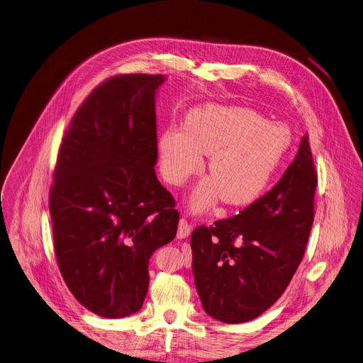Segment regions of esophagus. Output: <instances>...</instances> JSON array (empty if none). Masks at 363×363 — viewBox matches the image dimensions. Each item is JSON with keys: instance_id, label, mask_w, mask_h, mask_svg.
Returning a JSON list of instances; mask_svg holds the SVG:
<instances>
[{"instance_id": "esophagus-1", "label": "esophagus", "mask_w": 363, "mask_h": 363, "mask_svg": "<svg viewBox=\"0 0 363 363\" xmlns=\"http://www.w3.org/2000/svg\"><path fill=\"white\" fill-rule=\"evenodd\" d=\"M189 232H191V224H189L185 218H181V220H179V224H178L177 238H178V239H185V238L189 236Z\"/></svg>"}]
</instances>
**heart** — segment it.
Here are the masks:
<instances>
[{"mask_svg": "<svg viewBox=\"0 0 363 363\" xmlns=\"http://www.w3.org/2000/svg\"><path fill=\"white\" fill-rule=\"evenodd\" d=\"M291 146L289 130L265 123L242 107L210 104L192 110L182 128H168L159 139L160 171L169 184L179 185L203 167L211 178L196 186L192 207L208 208L218 196L223 203L243 207L265 192Z\"/></svg>", "mask_w": 363, "mask_h": 363, "instance_id": "heart-1", "label": "heart"}]
</instances>
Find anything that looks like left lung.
I'll list each match as a JSON object with an SVG mask.
<instances>
[{
    "mask_svg": "<svg viewBox=\"0 0 363 363\" xmlns=\"http://www.w3.org/2000/svg\"><path fill=\"white\" fill-rule=\"evenodd\" d=\"M317 171L308 135L281 179L239 214L191 235L192 274L206 313L245 323L284 294L304 257L314 221Z\"/></svg>",
    "mask_w": 363,
    "mask_h": 363,
    "instance_id": "obj_1",
    "label": "left lung"
}]
</instances>
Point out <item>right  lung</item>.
<instances>
[{
  "label": "right lung",
  "mask_w": 363,
  "mask_h": 363,
  "mask_svg": "<svg viewBox=\"0 0 363 363\" xmlns=\"http://www.w3.org/2000/svg\"><path fill=\"white\" fill-rule=\"evenodd\" d=\"M163 81L125 74L95 86L57 152L49 192L57 267L75 298L106 318L142 308L149 259L177 236V201L153 169Z\"/></svg>",
  "instance_id": "1"
}]
</instances>
